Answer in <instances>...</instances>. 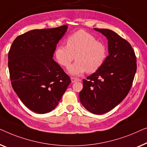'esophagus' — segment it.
Returning a JSON list of instances; mask_svg holds the SVG:
<instances>
[{"label":"esophagus","instance_id":"1","mask_svg":"<svg viewBox=\"0 0 147 147\" xmlns=\"http://www.w3.org/2000/svg\"><path fill=\"white\" fill-rule=\"evenodd\" d=\"M71 81L72 82H78V81H80V80L79 78H75V77H72L71 78Z\"/></svg>","mask_w":147,"mask_h":147}]
</instances>
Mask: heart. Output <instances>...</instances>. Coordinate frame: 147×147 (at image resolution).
Masks as SVG:
<instances>
[{
	"mask_svg": "<svg viewBox=\"0 0 147 147\" xmlns=\"http://www.w3.org/2000/svg\"><path fill=\"white\" fill-rule=\"evenodd\" d=\"M67 45H60L55 51L58 63L68 68L75 58L76 61L69 68V73L79 76L85 72L94 73L106 61L108 50L104 43L84 30H79L67 37Z\"/></svg>",
	"mask_w": 147,
	"mask_h": 147,
	"instance_id": "heart-1",
	"label": "heart"
}]
</instances>
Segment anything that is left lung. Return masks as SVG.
I'll list each match as a JSON object with an SVG mask.
<instances>
[{
  "mask_svg": "<svg viewBox=\"0 0 147 147\" xmlns=\"http://www.w3.org/2000/svg\"><path fill=\"white\" fill-rule=\"evenodd\" d=\"M94 30L108 39L109 55L100 69L82 80L79 98L86 110L102 115L114 109L129 93L136 71V58L130 43L114 31Z\"/></svg>",
  "mask_w": 147,
  "mask_h": 147,
  "instance_id": "8db88e82",
  "label": "left lung"
}]
</instances>
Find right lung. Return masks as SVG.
Returning <instances> with one entry per match:
<instances>
[{
    "label": "right lung",
    "mask_w": 147,
    "mask_h": 147,
    "mask_svg": "<svg viewBox=\"0 0 147 147\" xmlns=\"http://www.w3.org/2000/svg\"><path fill=\"white\" fill-rule=\"evenodd\" d=\"M67 25L30 30L16 37L8 55L12 88L30 110L44 114L55 109L71 80L53 59Z\"/></svg>",
    "instance_id": "right-lung-1"
}]
</instances>
